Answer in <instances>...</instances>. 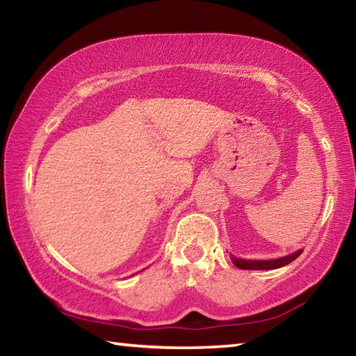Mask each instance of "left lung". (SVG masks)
<instances>
[{
  "mask_svg": "<svg viewBox=\"0 0 356 356\" xmlns=\"http://www.w3.org/2000/svg\"><path fill=\"white\" fill-rule=\"evenodd\" d=\"M300 254H301V250L295 251L292 254L284 256V257L272 259V261H245V259H238L234 256L231 259H232V264L242 270H273V268H280V267H284L287 264H291Z\"/></svg>",
  "mask_w": 356,
  "mask_h": 356,
  "instance_id": "obj_1",
  "label": "left lung"
}]
</instances>
